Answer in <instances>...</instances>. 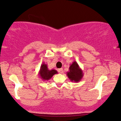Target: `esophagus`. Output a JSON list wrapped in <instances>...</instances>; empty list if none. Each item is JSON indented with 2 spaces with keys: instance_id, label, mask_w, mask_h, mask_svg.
I'll list each match as a JSON object with an SVG mask.
<instances>
[{
  "instance_id": "esophagus-1",
  "label": "esophagus",
  "mask_w": 121,
  "mask_h": 121,
  "mask_svg": "<svg viewBox=\"0 0 121 121\" xmlns=\"http://www.w3.org/2000/svg\"><path fill=\"white\" fill-rule=\"evenodd\" d=\"M57 71L59 72V73H62L63 72V70L62 68H60V69H58V70H57Z\"/></svg>"
}]
</instances>
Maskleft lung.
Instances as JSON below:
<instances>
[{
  "label": "left lung",
  "instance_id": "1",
  "mask_svg": "<svg viewBox=\"0 0 121 121\" xmlns=\"http://www.w3.org/2000/svg\"><path fill=\"white\" fill-rule=\"evenodd\" d=\"M66 75L70 81L78 82L82 79L84 73L78 63L76 61H73V63L70 65L69 71L66 73Z\"/></svg>",
  "mask_w": 121,
  "mask_h": 121
}]
</instances>
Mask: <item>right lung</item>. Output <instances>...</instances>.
Segmentation results:
<instances>
[{
	"label": "right lung",
	"mask_w": 121,
	"mask_h": 121,
	"mask_svg": "<svg viewBox=\"0 0 121 121\" xmlns=\"http://www.w3.org/2000/svg\"><path fill=\"white\" fill-rule=\"evenodd\" d=\"M57 73H58L57 70L54 69L49 70L47 64H45L44 63H43V64H42L41 66H40L38 75L39 76L40 78L43 81H49L52 77L53 75Z\"/></svg>",
	"instance_id": "add662e5"
}]
</instances>
